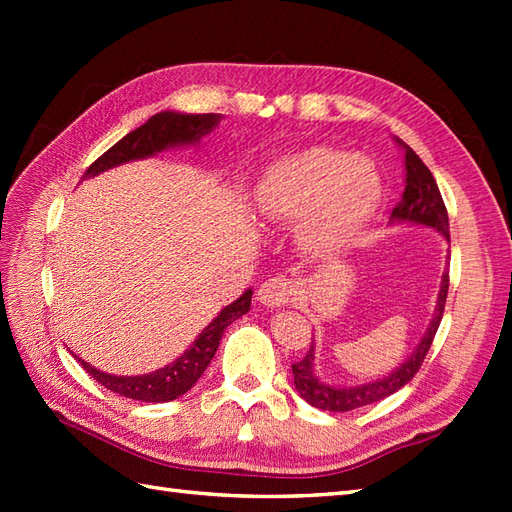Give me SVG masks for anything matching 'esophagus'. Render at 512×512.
Listing matches in <instances>:
<instances>
[{"label": "esophagus", "mask_w": 512, "mask_h": 512, "mask_svg": "<svg viewBox=\"0 0 512 512\" xmlns=\"http://www.w3.org/2000/svg\"><path fill=\"white\" fill-rule=\"evenodd\" d=\"M297 295H299V290L295 284H292V279H288L284 275H277L273 279H266L264 284L259 286L257 299H259V303H264L266 308H281V306H286V303L295 301Z\"/></svg>", "instance_id": "1"}]
</instances>
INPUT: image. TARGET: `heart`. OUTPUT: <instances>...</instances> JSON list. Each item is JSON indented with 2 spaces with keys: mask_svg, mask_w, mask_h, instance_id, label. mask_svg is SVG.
Listing matches in <instances>:
<instances>
[{
  "mask_svg": "<svg viewBox=\"0 0 512 512\" xmlns=\"http://www.w3.org/2000/svg\"><path fill=\"white\" fill-rule=\"evenodd\" d=\"M383 198L374 165L332 147H310L270 165L255 209L266 222H301L299 244L317 257L354 246Z\"/></svg>",
  "mask_w": 512,
  "mask_h": 512,
  "instance_id": "b5f03b06",
  "label": "heart"
}]
</instances>
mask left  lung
<instances>
[{
  "label": "left lung",
  "instance_id": "1",
  "mask_svg": "<svg viewBox=\"0 0 512 512\" xmlns=\"http://www.w3.org/2000/svg\"><path fill=\"white\" fill-rule=\"evenodd\" d=\"M398 143L405 147L407 178H405V193H402L400 202L394 206V211H391V222H413V224L429 226L433 231H438L449 239V215L436 184V178L431 176V171L418 158L416 151L402 143V140H398ZM447 292H449V273H444L436 314H433L429 328L424 332L422 341L418 343L416 352H413L407 361L398 369H394L389 376L378 378L374 383H365L356 387H334V385L323 383V380L317 376V372H314V343H312L308 354L303 356L301 361L292 363V376H295V387L299 391V396L306 400L308 405L323 411H352L396 394L400 387H405L409 380L416 376L424 356H427L429 347L433 343V336H436L440 328L444 303H447Z\"/></svg>",
  "mask_w": 512,
  "mask_h": 512
}]
</instances>
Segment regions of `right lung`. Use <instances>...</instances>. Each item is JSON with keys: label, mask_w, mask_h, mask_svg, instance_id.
Returning a JSON list of instances; mask_svg holds the SVG:
<instances>
[{"label": "right lung", "mask_w": 512, "mask_h": 512, "mask_svg": "<svg viewBox=\"0 0 512 512\" xmlns=\"http://www.w3.org/2000/svg\"><path fill=\"white\" fill-rule=\"evenodd\" d=\"M220 118V114L160 112L156 116H151L145 125H140L134 132H129L125 138L118 140V143L107 149L101 158H96L88 167V171H85L83 178L99 176V173L123 165V162L129 160L156 156L162 149L200 143V138L204 134L213 132V127H217ZM250 297H253V290L248 288L242 297L233 301L231 306H226L209 325H206L187 352L176 358L171 365L156 369V372L151 374L114 376L99 372V369H94L92 365L81 361V358L79 363L96 383H101L105 389L114 391L118 396L143 402L176 400L198 383V378L204 374V369L209 367L211 358L217 352V345H220L224 330L235 319H239L250 310Z\"/></svg>", "instance_id": "1"}]
</instances>
